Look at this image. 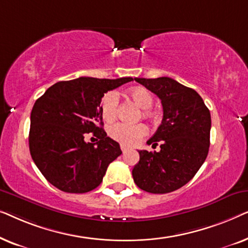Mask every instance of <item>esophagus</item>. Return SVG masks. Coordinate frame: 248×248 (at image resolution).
Here are the masks:
<instances>
[{"mask_svg":"<svg viewBox=\"0 0 248 248\" xmlns=\"http://www.w3.org/2000/svg\"><path fill=\"white\" fill-rule=\"evenodd\" d=\"M121 149H122V151H123V154H125V152L128 150V147H126V145H124V144H121Z\"/></svg>","mask_w":248,"mask_h":248,"instance_id":"1","label":"esophagus"}]
</instances>
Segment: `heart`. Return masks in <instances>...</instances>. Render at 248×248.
<instances>
[{
	"instance_id": "b5f03b06",
	"label": "heart",
	"mask_w": 248,
	"mask_h": 248,
	"mask_svg": "<svg viewBox=\"0 0 248 248\" xmlns=\"http://www.w3.org/2000/svg\"><path fill=\"white\" fill-rule=\"evenodd\" d=\"M128 94L142 108V115L149 117L151 115V106L154 105V96L143 87L133 88ZM118 110V94L116 91H108L104 94L100 103V114L104 121L111 122L116 117ZM148 134L144 124H127L118 122L108 126V135L113 140L124 145H135Z\"/></svg>"
}]
</instances>
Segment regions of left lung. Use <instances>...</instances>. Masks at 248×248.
<instances>
[{
    "mask_svg": "<svg viewBox=\"0 0 248 248\" xmlns=\"http://www.w3.org/2000/svg\"><path fill=\"white\" fill-rule=\"evenodd\" d=\"M161 100L164 118L147 143L160 151L139 150L132 175L141 189L170 193L191 181L205 161L210 147L211 115L201 96L168 77L135 78Z\"/></svg>",
    "mask_w": 248,
    "mask_h": 248,
    "instance_id": "1",
    "label": "left lung"
}]
</instances>
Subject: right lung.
<instances>
[{"label": "right lung", "instance_id": "add662e5", "mask_svg": "<svg viewBox=\"0 0 248 248\" xmlns=\"http://www.w3.org/2000/svg\"><path fill=\"white\" fill-rule=\"evenodd\" d=\"M132 80L60 81L36 100L30 115V155L50 184L66 193H87L100 185L108 165L122 154L103 128L101 99ZM86 133L97 138L96 144L84 141Z\"/></svg>", "mask_w": 248, "mask_h": 248}]
</instances>
